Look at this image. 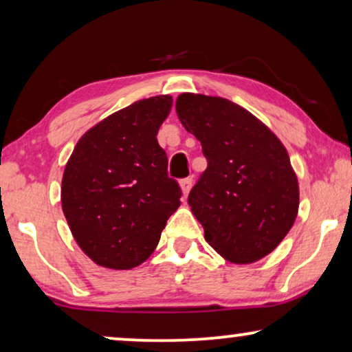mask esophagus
Instances as JSON below:
<instances>
[{
	"label": "esophagus",
	"mask_w": 352,
	"mask_h": 352,
	"mask_svg": "<svg viewBox=\"0 0 352 352\" xmlns=\"http://www.w3.org/2000/svg\"><path fill=\"white\" fill-rule=\"evenodd\" d=\"M181 189H182V194H184V197H187V194H189L190 187H192V177H184V179H181Z\"/></svg>",
	"instance_id": "34e87169"
}]
</instances>
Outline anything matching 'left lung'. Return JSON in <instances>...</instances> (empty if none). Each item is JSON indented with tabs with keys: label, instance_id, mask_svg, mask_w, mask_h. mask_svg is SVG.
I'll list each match as a JSON object with an SVG mask.
<instances>
[{
	"label": "left lung",
	"instance_id": "left-lung-1",
	"mask_svg": "<svg viewBox=\"0 0 352 352\" xmlns=\"http://www.w3.org/2000/svg\"><path fill=\"white\" fill-rule=\"evenodd\" d=\"M176 113L208 163L187 199L205 240L237 264L266 256L298 213L300 192L285 147L232 100L184 93Z\"/></svg>",
	"mask_w": 352,
	"mask_h": 352
}]
</instances>
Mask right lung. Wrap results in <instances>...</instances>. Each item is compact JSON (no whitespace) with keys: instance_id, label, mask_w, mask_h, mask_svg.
I'll list each match as a JSON object with an SVG mask.
<instances>
[{"instance_id":"right-lung-1","label":"right lung","mask_w":352,"mask_h":352,"mask_svg":"<svg viewBox=\"0 0 352 352\" xmlns=\"http://www.w3.org/2000/svg\"><path fill=\"white\" fill-rule=\"evenodd\" d=\"M170 96L138 100L80 139L62 177V210L80 248L110 269L146 261L182 195L157 133Z\"/></svg>"}]
</instances>
